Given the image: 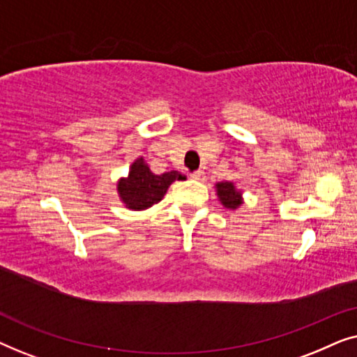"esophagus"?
<instances>
[{"instance_id":"obj_1","label":"esophagus","mask_w":357,"mask_h":357,"mask_svg":"<svg viewBox=\"0 0 357 357\" xmlns=\"http://www.w3.org/2000/svg\"><path fill=\"white\" fill-rule=\"evenodd\" d=\"M190 177H192L193 180H203L204 172H203V170H195V172L190 174Z\"/></svg>"}]
</instances>
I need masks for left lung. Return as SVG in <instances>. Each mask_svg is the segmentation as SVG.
I'll use <instances>...</instances> for the list:
<instances>
[{
    "label": "left lung",
    "instance_id": "left-lung-1",
    "mask_svg": "<svg viewBox=\"0 0 357 357\" xmlns=\"http://www.w3.org/2000/svg\"><path fill=\"white\" fill-rule=\"evenodd\" d=\"M218 188V197L221 199V203L226 208H232L236 209L238 204H241V193L234 188V183L231 182H221L216 185Z\"/></svg>",
    "mask_w": 357,
    "mask_h": 357
}]
</instances>
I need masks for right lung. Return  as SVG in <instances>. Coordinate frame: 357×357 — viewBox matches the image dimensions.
Listing matches in <instances>:
<instances>
[{"instance_id":"obj_1","label":"right lung","mask_w":357,"mask_h":357,"mask_svg":"<svg viewBox=\"0 0 357 357\" xmlns=\"http://www.w3.org/2000/svg\"><path fill=\"white\" fill-rule=\"evenodd\" d=\"M183 178V175L177 170L155 175L151 172L143 158H139L131 165L128 178H121L119 182V193L126 208L139 211L159 203L170 183Z\"/></svg>"}]
</instances>
